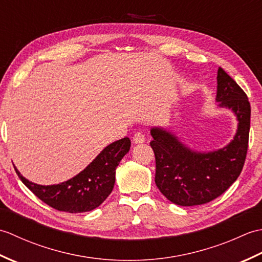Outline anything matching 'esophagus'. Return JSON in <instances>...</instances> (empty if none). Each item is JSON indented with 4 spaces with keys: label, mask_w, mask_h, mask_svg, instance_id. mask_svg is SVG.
I'll use <instances>...</instances> for the list:
<instances>
[{
    "label": "esophagus",
    "mask_w": 262,
    "mask_h": 262,
    "mask_svg": "<svg viewBox=\"0 0 262 262\" xmlns=\"http://www.w3.org/2000/svg\"><path fill=\"white\" fill-rule=\"evenodd\" d=\"M133 142H134L135 144H138V143H144V142H145V135H144L142 132H137V133H135L134 136H133Z\"/></svg>",
    "instance_id": "obj_1"
}]
</instances>
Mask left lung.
Segmentation results:
<instances>
[{"instance_id":"obj_1","label":"left lung","mask_w":262,"mask_h":262,"mask_svg":"<svg viewBox=\"0 0 262 262\" xmlns=\"http://www.w3.org/2000/svg\"><path fill=\"white\" fill-rule=\"evenodd\" d=\"M216 101L231 109L238 121L233 141L213 152H197L163 128H151L155 154V183L171 203L203 205L225 192L240 176L246 162L251 107L246 92L219 68Z\"/></svg>"}]
</instances>
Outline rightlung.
I'll return each mask as SVG.
<instances>
[{
    "label": "right lung",
    "instance_id": "1",
    "mask_svg": "<svg viewBox=\"0 0 262 262\" xmlns=\"http://www.w3.org/2000/svg\"><path fill=\"white\" fill-rule=\"evenodd\" d=\"M129 148L128 137L111 143L79 174L53 186L33 183L14 169L20 180L51 207L69 213H84L99 207L113 191L116 168Z\"/></svg>",
    "mask_w": 262,
    "mask_h": 262
}]
</instances>
